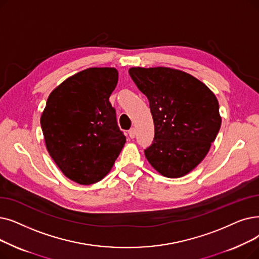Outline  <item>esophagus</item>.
<instances>
[{
	"mask_svg": "<svg viewBox=\"0 0 259 259\" xmlns=\"http://www.w3.org/2000/svg\"><path fill=\"white\" fill-rule=\"evenodd\" d=\"M128 133H129V137H130L131 139H134V138H136V136H137V130L134 129V128H132V129L129 130Z\"/></svg>",
	"mask_w": 259,
	"mask_h": 259,
	"instance_id": "obj_1",
	"label": "esophagus"
}]
</instances>
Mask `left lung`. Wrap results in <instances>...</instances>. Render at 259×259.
<instances>
[{"mask_svg": "<svg viewBox=\"0 0 259 259\" xmlns=\"http://www.w3.org/2000/svg\"><path fill=\"white\" fill-rule=\"evenodd\" d=\"M147 96L154 139L145 156L167 178L183 177L204 159L221 126L218 100L197 78L170 67H131Z\"/></svg>", "mask_w": 259, "mask_h": 259, "instance_id": "obj_1", "label": "left lung"}]
</instances>
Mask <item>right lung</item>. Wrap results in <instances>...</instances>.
<instances>
[{
	"instance_id": "add662e5",
	"label": "right lung",
	"mask_w": 259,
	"mask_h": 259,
	"mask_svg": "<svg viewBox=\"0 0 259 259\" xmlns=\"http://www.w3.org/2000/svg\"><path fill=\"white\" fill-rule=\"evenodd\" d=\"M117 80L114 67L83 70L54 90L41 115L50 155L63 175L78 184L105 178L126 143L109 102Z\"/></svg>"
}]
</instances>
